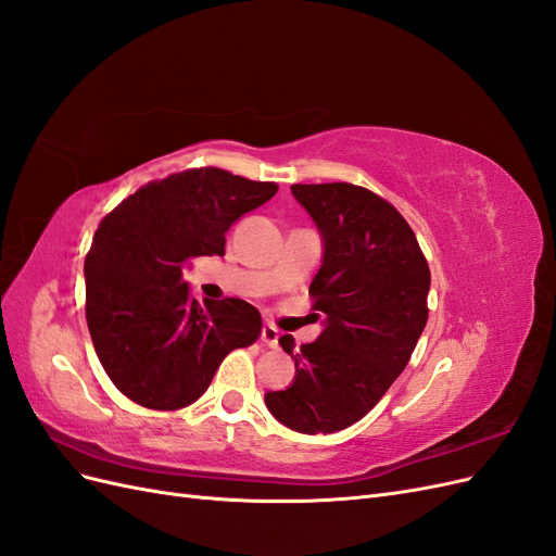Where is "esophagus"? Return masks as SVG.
<instances>
[{"label": "esophagus", "instance_id": "1", "mask_svg": "<svg viewBox=\"0 0 556 556\" xmlns=\"http://www.w3.org/2000/svg\"><path fill=\"white\" fill-rule=\"evenodd\" d=\"M260 339H262V343H264L266 348H276V345H278V339H280V333H278V329H276L274 325H264Z\"/></svg>", "mask_w": 556, "mask_h": 556}]
</instances>
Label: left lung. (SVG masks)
Returning a JSON list of instances; mask_svg holds the SVG:
<instances>
[{
	"label": "left lung",
	"mask_w": 556,
	"mask_h": 556,
	"mask_svg": "<svg viewBox=\"0 0 556 556\" xmlns=\"http://www.w3.org/2000/svg\"><path fill=\"white\" fill-rule=\"evenodd\" d=\"M323 233L325 257L311 282L317 341L280 345L296 378L264 396L271 415L299 433H333L371 410L406 368L425 331L431 274L415 231L376 192L352 182L292 185Z\"/></svg>",
	"instance_id": "1"
}]
</instances>
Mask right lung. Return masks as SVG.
Masks as SVG:
<instances>
[{
    "instance_id": "1",
    "label": "right lung",
    "mask_w": 556,
    "mask_h": 556,
    "mask_svg": "<svg viewBox=\"0 0 556 556\" xmlns=\"http://www.w3.org/2000/svg\"><path fill=\"white\" fill-rule=\"evenodd\" d=\"M276 192V182L201 166L150 180L99 223L86 255V319L127 399L153 410L190 406L231 350L260 339V311L231 296L199 304L182 262L225 255L231 223Z\"/></svg>"
}]
</instances>
